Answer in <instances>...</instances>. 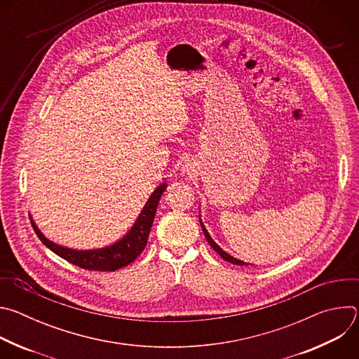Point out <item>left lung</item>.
I'll list each match as a JSON object with an SVG mask.
<instances>
[{"label":"left lung","instance_id":"left-lung-1","mask_svg":"<svg viewBox=\"0 0 359 359\" xmlns=\"http://www.w3.org/2000/svg\"><path fill=\"white\" fill-rule=\"evenodd\" d=\"M200 224H201V229H203V233H204V237H206V240H208V243L212 245V248L220 255V257L223 259V260H226V262H229V263H231V264H237V266H245L247 263H244V262H240V260H237V259H234V257H231V255H229L226 251H223L215 241H213V238L210 237V234L208 233V230H206V227L203 226V223H201V220H200Z\"/></svg>","mask_w":359,"mask_h":359}]
</instances>
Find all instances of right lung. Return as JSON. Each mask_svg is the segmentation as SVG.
<instances>
[{
  "instance_id": "1",
  "label": "right lung",
  "mask_w": 359,
  "mask_h": 359,
  "mask_svg": "<svg viewBox=\"0 0 359 359\" xmlns=\"http://www.w3.org/2000/svg\"><path fill=\"white\" fill-rule=\"evenodd\" d=\"M165 190H166V183L156 187V190L151 193V196L146 201L143 210L140 212L137 220L135 222L129 233L118 243L105 248L83 250V251L67 248L49 241L39 231V229L35 226L32 219H31V224L38 238L50 251L58 254L64 260L89 271H115L135 262L137 259V255L144 250L147 237L153 224V219H155V215H156L159 200Z\"/></svg>"
}]
</instances>
